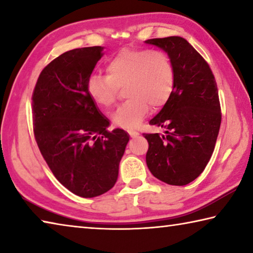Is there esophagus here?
<instances>
[{
	"label": "esophagus",
	"mask_w": 253,
	"mask_h": 253,
	"mask_svg": "<svg viewBox=\"0 0 253 253\" xmlns=\"http://www.w3.org/2000/svg\"><path fill=\"white\" fill-rule=\"evenodd\" d=\"M128 134H129L130 137H132V138H135V137L139 136V132L136 131V130H128Z\"/></svg>",
	"instance_id": "1"
}]
</instances>
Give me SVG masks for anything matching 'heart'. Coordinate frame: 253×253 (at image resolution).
I'll return each instance as SVG.
<instances>
[{
    "label": "heart",
    "mask_w": 253,
    "mask_h": 253,
    "mask_svg": "<svg viewBox=\"0 0 253 253\" xmlns=\"http://www.w3.org/2000/svg\"><path fill=\"white\" fill-rule=\"evenodd\" d=\"M107 76L91 75L87 80V92L97 106L107 109L116 100L118 88H125L129 98L113 114L117 126L131 129L139 126L148 114L149 105L160 108L172 96L175 70L163 51L124 49L107 63Z\"/></svg>",
    "instance_id": "b5f03b06"
}]
</instances>
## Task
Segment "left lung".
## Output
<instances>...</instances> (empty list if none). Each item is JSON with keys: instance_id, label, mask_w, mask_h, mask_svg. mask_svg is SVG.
<instances>
[{"instance_id": "8db88e82", "label": "left lung", "mask_w": 253, "mask_h": 253, "mask_svg": "<svg viewBox=\"0 0 253 253\" xmlns=\"http://www.w3.org/2000/svg\"><path fill=\"white\" fill-rule=\"evenodd\" d=\"M146 44L165 51L175 70L172 96L149 124L164 135L145 134L146 164L169 185H186L200 176L215 146L221 108L215 79L207 61L181 37L149 39Z\"/></svg>"}]
</instances>
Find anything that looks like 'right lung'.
I'll list each match as a JSON object with an SVG mask.
<instances>
[{"label":"right lung","instance_id":"right-lung-1","mask_svg":"<svg viewBox=\"0 0 253 253\" xmlns=\"http://www.w3.org/2000/svg\"><path fill=\"white\" fill-rule=\"evenodd\" d=\"M102 46L59 55L39 76L32 96L34 136L55 178L81 198H95L117 182L129 135L107 130L109 119L87 92Z\"/></svg>","mask_w":253,"mask_h":253}]
</instances>
